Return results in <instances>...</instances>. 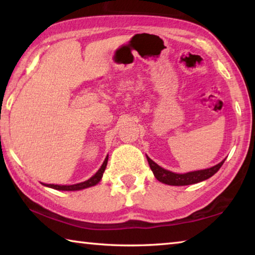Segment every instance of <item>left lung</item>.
I'll return each mask as SVG.
<instances>
[{
	"label": "left lung",
	"instance_id": "8db88e82",
	"mask_svg": "<svg viewBox=\"0 0 255 255\" xmlns=\"http://www.w3.org/2000/svg\"><path fill=\"white\" fill-rule=\"evenodd\" d=\"M146 157H147L149 167L150 170L153 171L155 178H156L159 182L169 184V185H189V184L201 182V181H205L207 179H209L210 176H213L216 172L221 169L223 163L225 162V159H223V161L221 163H218L217 165L209 167V169L188 172V173L180 174V173H174V172L163 169V167L159 166L158 164L152 161L147 155H146Z\"/></svg>",
	"mask_w": 255,
	"mask_h": 255
}]
</instances>
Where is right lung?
<instances>
[{
    "label": "right lung",
    "mask_w": 255,
    "mask_h": 255,
    "mask_svg": "<svg viewBox=\"0 0 255 255\" xmlns=\"http://www.w3.org/2000/svg\"><path fill=\"white\" fill-rule=\"evenodd\" d=\"M107 164H108V155L105 159V162H103V164L101 165L100 169H99L97 173L93 176H91L89 180L84 181V182L72 184V185H59V184H44V185H46V187H49V188H53L55 190H62V191H76V190H82V189H85L89 187H93V185H96L100 182V180L102 179L103 172H105L106 167H107Z\"/></svg>",
    "instance_id": "1"
}]
</instances>
